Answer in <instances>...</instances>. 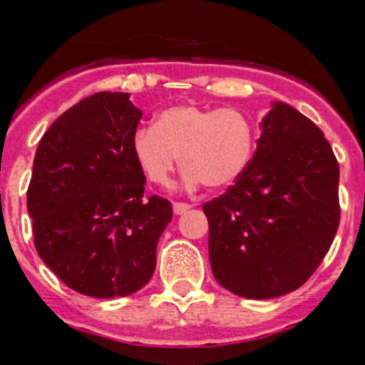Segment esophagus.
Segmentation results:
<instances>
[{
  "instance_id": "obj_1",
  "label": "esophagus",
  "mask_w": 365,
  "mask_h": 365,
  "mask_svg": "<svg viewBox=\"0 0 365 365\" xmlns=\"http://www.w3.org/2000/svg\"><path fill=\"white\" fill-rule=\"evenodd\" d=\"M191 207H192L191 204H183V202H174V204H173V209H174V213H176V215L187 213V211H189Z\"/></svg>"
}]
</instances>
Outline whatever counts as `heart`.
Returning a JSON list of instances; mask_svg holds the SVG:
<instances>
[{"instance_id": "heart-1", "label": "heart", "mask_w": 365, "mask_h": 365, "mask_svg": "<svg viewBox=\"0 0 365 365\" xmlns=\"http://www.w3.org/2000/svg\"><path fill=\"white\" fill-rule=\"evenodd\" d=\"M255 150V125L239 108L176 104L161 110L152 128L132 139L139 170L154 185L170 182L176 163L183 167V185L204 183L222 189L239 180Z\"/></svg>"}]
</instances>
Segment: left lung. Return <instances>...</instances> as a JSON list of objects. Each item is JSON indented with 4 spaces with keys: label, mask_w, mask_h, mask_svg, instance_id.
Instances as JSON below:
<instances>
[{
    "label": "left lung",
    "mask_w": 365,
    "mask_h": 365,
    "mask_svg": "<svg viewBox=\"0 0 365 365\" xmlns=\"http://www.w3.org/2000/svg\"><path fill=\"white\" fill-rule=\"evenodd\" d=\"M261 130L246 170L202 207L215 279L248 299L299 288L340 224V167L322 130L284 103L272 104Z\"/></svg>",
    "instance_id": "obj_1"
}]
</instances>
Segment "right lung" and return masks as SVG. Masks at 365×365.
<instances>
[{
	"instance_id": "add662e5",
	"label": "right lung",
	"mask_w": 365,
	"mask_h": 365,
	"mask_svg": "<svg viewBox=\"0 0 365 365\" xmlns=\"http://www.w3.org/2000/svg\"><path fill=\"white\" fill-rule=\"evenodd\" d=\"M141 110L99 91L49 126L36 148L27 211L34 248L53 274L90 297L138 292L156 268L173 205L145 195L132 154Z\"/></svg>"
}]
</instances>
